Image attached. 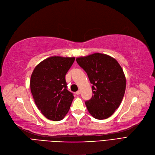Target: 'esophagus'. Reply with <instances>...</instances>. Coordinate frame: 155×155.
Instances as JSON below:
<instances>
[{"label":"esophagus","mask_w":155,"mask_h":155,"mask_svg":"<svg viewBox=\"0 0 155 155\" xmlns=\"http://www.w3.org/2000/svg\"><path fill=\"white\" fill-rule=\"evenodd\" d=\"M80 94V91H78L77 92H76V94L77 95H79Z\"/></svg>","instance_id":"obj_1"}]
</instances>
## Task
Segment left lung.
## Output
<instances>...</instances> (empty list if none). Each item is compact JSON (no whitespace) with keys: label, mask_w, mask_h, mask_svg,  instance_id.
<instances>
[{"label":"left lung","mask_w":155,"mask_h":155,"mask_svg":"<svg viewBox=\"0 0 155 155\" xmlns=\"http://www.w3.org/2000/svg\"><path fill=\"white\" fill-rule=\"evenodd\" d=\"M92 84V98L85 102L89 113L97 119L111 116L119 107L124 95L126 80L116 59L96 53L76 58Z\"/></svg>","instance_id":"1"}]
</instances>
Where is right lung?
Wrapping results in <instances>:
<instances>
[{"mask_svg":"<svg viewBox=\"0 0 155 155\" xmlns=\"http://www.w3.org/2000/svg\"><path fill=\"white\" fill-rule=\"evenodd\" d=\"M74 57L51 56L40 62L32 73L31 91L38 109L48 119L59 121L68 113L74 98L67 90L65 75Z\"/></svg>","mask_w":155,"mask_h":155,"instance_id":"right-lung-1","label":"right lung"}]
</instances>
